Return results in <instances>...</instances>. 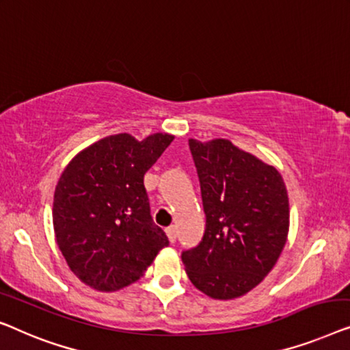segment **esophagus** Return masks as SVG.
I'll list each match as a JSON object with an SVG mask.
<instances>
[{
	"label": "esophagus",
	"instance_id": "esophagus-1",
	"mask_svg": "<svg viewBox=\"0 0 350 350\" xmlns=\"http://www.w3.org/2000/svg\"><path fill=\"white\" fill-rule=\"evenodd\" d=\"M166 234H168V238H170L171 243H174L176 238H177V230H176V226H174V225H170L168 228H166Z\"/></svg>",
	"mask_w": 350,
	"mask_h": 350
}]
</instances>
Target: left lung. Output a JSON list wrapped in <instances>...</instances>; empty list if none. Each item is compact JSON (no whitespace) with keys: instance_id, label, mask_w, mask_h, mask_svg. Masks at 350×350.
I'll return each mask as SVG.
<instances>
[{"instance_id":"obj_1","label":"left lung","mask_w":350,"mask_h":350,"mask_svg":"<svg viewBox=\"0 0 350 350\" xmlns=\"http://www.w3.org/2000/svg\"><path fill=\"white\" fill-rule=\"evenodd\" d=\"M206 228L196 247L182 252L191 284L215 299L243 297L278 262L288 233L282 176L228 139H189Z\"/></svg>"}]
</instances>
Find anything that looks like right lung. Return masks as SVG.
Instances as JSON below:
<instances>
[{"mask_svg": "<svg viewBox=\"0 0 350 350\" xmlns=\"http://www.w3.org/2000/svg\"><path fill=\"white\" fill-rule=\"evenodd\" d=\"M174 136L144 141L120 133L70 161L53 196V228L68 267L82 282L114 292L136 282L170 244L154 224L144 174Z\"/></svg>", "mask_w": 350, "mask_h": 350, "instance_id": "add662e5", "label": "right lung"}]
</instances>
